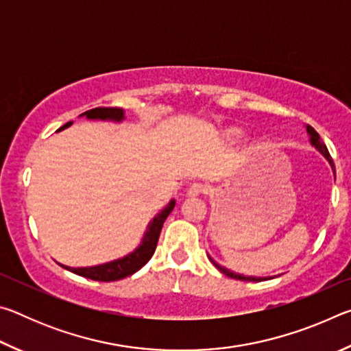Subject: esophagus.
Masks as SVG:
<instances>
[{
	"label": "esophagus",
	"mask_w": 351,
	"mask_h": 351,
	"mask_svg": "<svg viewBox=\"0 0 351 351\" xmlns=\"http://www.w3.org/2000/svg\"><path fill=\"white\" fill-rule=\"evenodd\" d=\"M207 192V187L204 184L201 182H193L192 186L187 189V197H199V195H203Z\"/></svg>",
	"instance_id": "1"
}]
</instances>
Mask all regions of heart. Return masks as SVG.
Masks as SVG:
<instances>
[{"instance_id":"obj_1","label":"heart","mask_w":351,"mask_h":351,"mask_svg":"<svg viewBox=\"0 0 351 351\" xmlns=\"http://www.w3.org/2000/svg\"><path fill=\"white\" fill-rule=\"evenodd\" d=\"M224 138L226 141L230 142V144H240V142L245 141V133L239 128H230L224 133Z\"/></svg>"}]
</instances>
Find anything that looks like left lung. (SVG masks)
Returning a JSON list of instances; mask_svg holds the SVG:
<instances>
[{"instance_id":"left-lung-1","label":"left lung","mask_w":351,"mask_h":351,"mask_svg":"<svg viewBox=\"0 0 351 351\" xmlns=\"http://www.w3.org/2000/svg\"><path fill=\"white\" fill-rule=\"evenodd\" d=\"M306 132H308V134H310V138H311V144H313L314 147H316L317 150H319L320 153H322L326 159H328V162L331 164V167H332V171H336V170H335V164H332V159H331L330 153H328V148H326V145L324 144L322 139H320L319 133H317L316 130H314L313 127H310V125H306ZM209 258H210V257H209ZM210 261H212L213 265H215V268H217L219 272H223L224 276H228V277H230V278H235V280H243V282H261V280H266V277L261 278V277H246V276H241V274H235V272L226 269V268H223V266H219L218 263H215V261H213L212 258H210Z\"/></svg>"}]
</instances>
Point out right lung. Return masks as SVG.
<instances>
[{
    "mask_svg": "<svg viewBox=\"0 0 351 351\" xmlns=\"http://www.w3.org/2000/svg\"><path fill=\"white\" fill-rule=\"evenodd\" d=\"M82 116H86L88 119H100V121H122L123 119V110L122 108H93L83 112ZM73 122L64 123L62 128H58L57 132L60 130L68 128ZM175 207V199H171L169 206L165 207L164 210L158 213V217L153 218V221L148 224L147 232L142 239L141 246L133 251L132 254L125 255L123 258H119L114 261H110V263L105 265H99V266H91V268H69V266H63L64 269H68L71 272H74L77 276L91 278V280H97V282H114V280H121L123 277H128L134 274L136 271H139L142 266H144L148 260L152 258V255L154 254V249H156L158 245V239L159 234H161L162 224L165 221V218L169 217V213L173 210Z\"/></svg>",
    "mask_w": 351,
    "mask_h": 351,
    "instance_id": "1",
    "label": "right lung"
}]
</instances>
